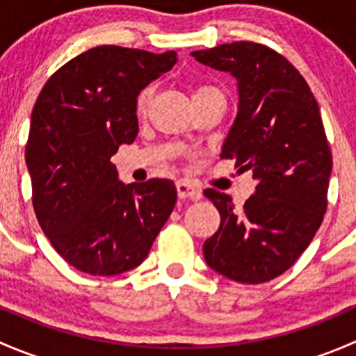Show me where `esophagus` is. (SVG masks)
Masks as SVG:
<instances>
[{
	"mask_svg": "<svg viewBox=\"0 0 356 356\" xmlns=\"http://www.w3.org/2000/svg\"><path fill=\"white\" fill-rule=\"evenodd\" d=\"M175 188H177V196L181 200H200L201 198V191L198 188H195V186L191 184L189 181H179L177 184H175Z\"/></svg>",
	"mask_w": 356,
	"mask_h": 356,
	"instance_id": "esophagus-1",
	"label": "esophagus"
}]
</instances>
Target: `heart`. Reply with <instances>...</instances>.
I'll list each match as a JSON object with an SVG mask.
<instances>
[{"mask_svg":"<svg viewBox=\"0 0 356 356\" xmlns=\"http://www.w3.org/2000/svg\"><path fill=\"white\" fill-rule=\"evenodd\" d=\"M208 95H222V92L218 91L217 88H213V86H200L195 91V96H193V98H201V96ZM149 98H152V89H143V91L139 92L138 99H136V111H138V115H143L148 110Z\"/></svg>","mask_w":356,"mask_h":356,"instance_id":"1","label":"heart"}]
</instances>
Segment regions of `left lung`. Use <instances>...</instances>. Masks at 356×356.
I'll list each match as a JSON object with an SVG mask.
<instances>
[{
  "instance_id": "obj_1",
  "label": "left lung",
  "mask_w": 356,
  "mask_h": 356,
  "mask_svg": "<svg viewBox=\"0 0 356 356\" xmlns=\"http://www.w3.org/2000/svg\"><path fill=\"white\" fill-rule=\"evenodd\" d=\"M191 56L238 81V115L220 156L257 179L241 210L231 196L204 191L220 213L204 260L236 282H267L300 258L327 210L332 155L317 99L300 72L264 44L238 41Z\"/></svg>"
}]
</instances>
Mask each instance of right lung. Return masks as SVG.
Masks as SVG:
<instances>
[{
  "mask_svg": "<svg viewBox=\"0 0 356 356\" xmlns=\"http://www.w3.org/2000/svg\"><path fill=\"white\" fill-rule=\"evenodd\" d=\"M175 62V51L98 46L39 92L25 146L32 204L53 248L77 270L117 275L138 267L174 210V182L124 184L111 156L138 136L139 92Z\"/></svg>",
  "mask_w": 356,
  "mask_h": 356,
  "instance_id": "obj_1",
  "label": "right lung"
}]
</instances>
